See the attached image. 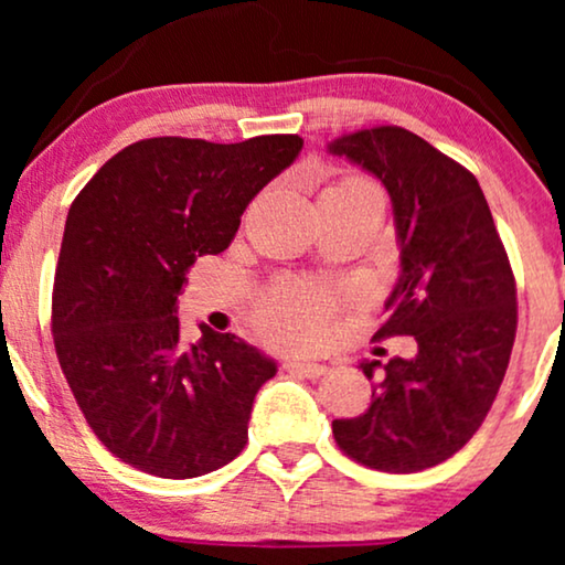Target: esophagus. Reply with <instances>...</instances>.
Wrapping results in <instances>:
<instances>
[{
  "instance_id": "34e87169",
  "label": "esophagus",
  "mask_w": 565,
  "mask_h": 565,
  "mask_svg": "<svg viewBox=\"0 0 565 565\" xmlns=\"http://www.w3.org/2000/svg\"><path fill=\"white\" fill-rule=\"evenodd\" d=\"M282 367L290 370V373H300L306 377H319L327 373V365H321V362H311V360H285Z\"/></svg>"
}]
</instances>
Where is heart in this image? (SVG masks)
Wrapping results in <instances>:
<instances>
[{
  "mask_svg": "<svg viewBox=\"0 0 565 565\" xmlns=\"http://www.w3.org/2000/svg\"><path fill=\"white\" fill-rule=\"evenodd\" d=\"M323 192H352V195H377V190L362 177H344ZM262 323L267 334L288 344L321 342L329 327L331 298L329 292L311 285L290 282L269 292L262 303Z\"/></svg>",
  "mask_w": 565,
  "mask_h": 565,
  "instance_id": "obj_1",
  "label": "heart"
}]
</instances>
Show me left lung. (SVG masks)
I'll use <instances>...</instances> for the list:
<instances>
[{
    "label": "left lung",
    "instance_id": "left-lung-1",
    "mask_svg": "<svg viewBox=\"0 0 565 565\" xmlns=\"http://www.w3.org/2000/svg\"><path fill=\"white\" fill-rule=\"evenodd\" d=\"M381 180L393 205L401 273L377 339L414 337L416 354L360 362L383 375L334 439L362 466L416 473L452 458L497 398L516 331V288L481 184L412 130L362 128L327 146Z\"/></svg>",
    "mask_w": 565,
    "mask_h": 565
}]
</instances>
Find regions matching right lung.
Listing matches in <instances>:
<instances>
[{
    "label": "right lung",
    "mask_w": 565,
    "mask_h": 565,
    "mask_svg": "<svg viewBox=\"0 0 565 565\" xmlns=\"http://www.w3.org/2000/svg\"><path fill=\"white\" fill-rule=\"evenodd\" d=\"M303 149L146 138L99 167L68 207L53 282V344L99 443L159 478H198L244 450L277 362L200 323L182 344L177 296L203 254L228 249L252 198Z\"/></svg>",
    "instance_id": "1"
}]
</instances>
